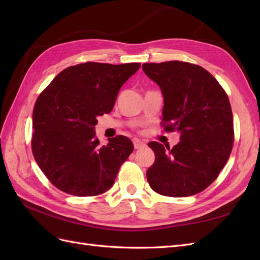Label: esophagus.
<instances>
[{
  "mask_svg": "<svg viewBox=\"0 0 260 260\" xmlns=\"http://www.w3.org/2000/svg\"><path fill=\"white\" fill-rule=\"evenodd\" d=\"M133 145H135V148L136 149H139V148H142L145 146V143L143 142V141H141L139 139H133Z\"/></svg>",
  "mask_w": 260,
  "mask_h": 260,
  "instance_id": "esophagus-1",
  "label": "esophagus"
}]
</instances>
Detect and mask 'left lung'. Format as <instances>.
<instances>
[{"instance_id":"left-lung-1","label":"left lung","mask_w":260,"mask_h":260,"mask_svg":"<svg viewBox=\"0 0 260 260\" xmlns=\"http://www.w3.org/2000/svg\"><path fill=\"white\" fill-rule=\"evenodd\" d=\"M144 74L158 84L164 98L166 131H178L172 148L149 142L155 161L146 178L165 196L185 198L210 185L229 159L233 145V116L229 99L216 78L190 62H146Z\"/></svg>"}]
</instances>
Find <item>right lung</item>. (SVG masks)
<instances>
[{"instance_id": "1", "label": "right lung", "mask_w": 260, "mask_h": 260, "mask_svg": "<svg viewBox=\"0 0 260 260\" xmlns=\"http://www.w3.org/2000/svg\"><path fill=\"white\" fill-rule=\"evenodd\" d=\"M141 64L84 62L60 72L38 98L31 145L39 167L60 191L76 196L106 192L133 151L117 136L101 145L98 117L108 114L123 83Z\"/></svg>"}]
</instances>
